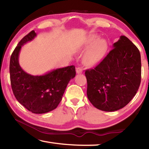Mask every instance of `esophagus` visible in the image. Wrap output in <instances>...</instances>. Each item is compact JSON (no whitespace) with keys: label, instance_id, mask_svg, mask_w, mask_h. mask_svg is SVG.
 I'll list each match as a JSON object with an SVG mask.
<instances>
[{"label":"esophagus","instance_id":"34e87169","mask_svg":"<svg viewBox=\"0 0 149 149\" xmlns=\"http://www.w3.org/2000/svg\"><path fill=\"white\" fill-rule=\"evenodd\" d=\"M76 72H77V74H81V73L83 72V70L81 68L77 67L76 68Z\"/></svg>","mask_w":149,"mask_h":149}]
</instances>
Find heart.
I'll list each match as a JSON object with an SVG mask.
<instances>
[{"label":"heart","instance_id":"b5f03b06","mask_svg":"<svg viewBox=\"0 0 149 149\" xmlns=\"http://www.w3.org/2000/svg\"><path fill=\"white\" fill-rule=\"evenodd\" d=\"M92 44L84 57V62L85 65L91 66L99 62L104 56L108 49V43L106 40L100 39L96 35L88 36L84 42L82 47L87 49Z\"/></svg>","mask_w":149,"mask_h":149}]
</instances>
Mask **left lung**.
Masks as SVG:
<instances>
[{
    "label": "left lung",
    "mask_w": 149,
    "mask_h": 149,
    "mask_svg": "<svg viewBox=\"0 0 149 149\" xmlns=\"http://www.w3.org/2000/svg\"><path fill=\"white\" fill-rule=\"evenodd\" d=\"M93 69L85 72L87 95L91 104L106 112L125 107L137 93L141 79V61L137 47L125 36Z\"/></svg>",
    "instance_id": "obj_1"
}]
</instances>
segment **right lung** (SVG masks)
<instances>
[{
  "mask_svg": "<svg viewBox=\"0 0 149 149\" xmlns=\"http://www.w3.org/2000/svg\"><path fill=\"white\" fill-rule=\"evenodd\" d=\"M36 35L31 31L15 48L10 60V75L12 91L17 101L34 114H44L59 104L70 80L75 76V69L74 65H70L43 75H32L24 72L18 62L20 49Z\"/></svg>",
  "mask_w": 149,
  "mask_h": 149,
  "instance_id": "add662e5",
  "label": "right lung"
}]
</instances>
